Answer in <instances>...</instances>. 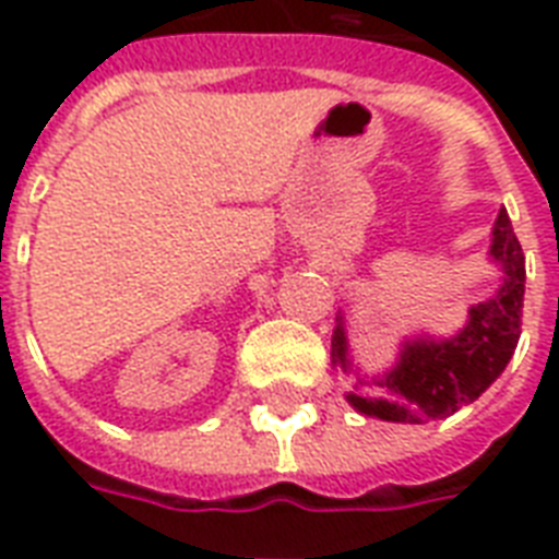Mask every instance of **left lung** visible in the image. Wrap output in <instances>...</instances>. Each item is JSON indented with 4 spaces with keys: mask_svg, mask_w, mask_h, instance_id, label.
<instances>
[{
    "mask_svg": "<svg viewBox=\"0 0 559 559\" xmlns=\"http://www.w3.org/2000/svg\"><path fill=\"white\" fill-rule=\"evenodd\" d=\"M490 261L502 270L496 296L469 307L467 324L450 340H406L394 368L371 380L357 377L348 403L359 415L391 424H426L435 417L455 415L461 406L490 389V382L508 368L516 350L525 298V254L504 209L496 217ZM331 357L342 371H354L345 316H336Z\"/></svg>",
    "mask_w": 559,
    "mask_h": 559,
    "instance_id": "8db88e82",
    "label": "left lung"
}]
</instances>
